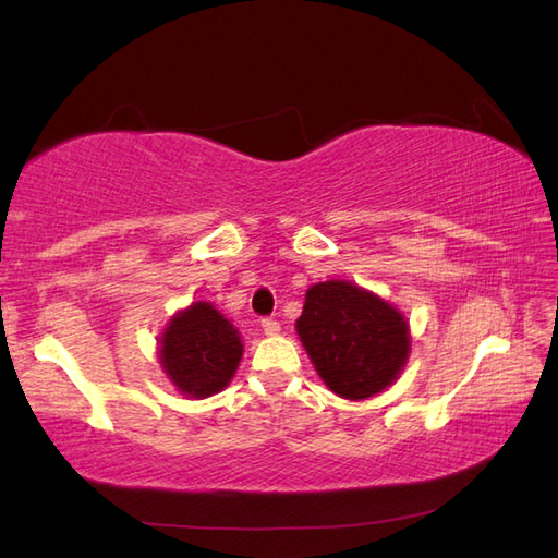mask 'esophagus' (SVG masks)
I'll use <instances>...</instances> for the list:
<instances>
[{
  "instance_id": "esophagus-1",
  "label": "esophagus",
  "mask_w": 558,
  "mask_h": 558,
  "mask_svg": "<svg viewBox=\"0 0 558 558\" xmlns=\"http://www.w3.org/2000/svg\"><path fill=\"white\" fill-rule=\"evenodd\" d=\"M262 328H264L266 335H278L280 332V323L274 320V318H266V320H262Z\"/></svg>"
}]
</instances>
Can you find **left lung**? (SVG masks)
I'll list each match as a JSON object with an SVG mask.
<instances>
[{"label":"left lung","instance_id":"8db88e82","mask_svg":"<svg viewBox=\"0 0 558 558\" xmlns=\"http://www.w3.org/2000/svg\"><path fill=\"white\" fill-rule=\"evenodd\" d=\"M296 335L335 395L368 399L390 387L409 359V323L378 294L347 280L306 290Z\"/></svg>","mask_w":558,"mask_h":558}]
</instances>
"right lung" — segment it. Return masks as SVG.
<instances>
[{"mask_svg":"<svg viewBox=\"0 0 558 558\" xmlns=\"http://www.w3.org/2000/svg\"><path fill=\"white\" fill-rule=\"evenodd\" d=\"M159 344L163 373L180 392L194 399L223 390L242 359L238 328L209 302H194L178 311Z\"/></svg>","mask_w":558,"mask_h":558,"instance_id":"obj_1","label":"right lung"}]
</instances>
